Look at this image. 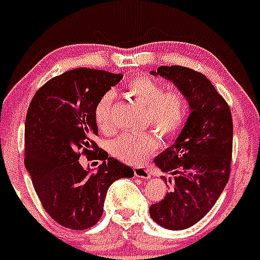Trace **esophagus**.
Returning <instances> with one entry per match:
<instances>
[{
  "instance_id": "1",
  "label": "esophagus",
  "mask_w": 260,
  "mask_h": 260,
  "mask_svg": "<svg viewBox=\"0 0 260 260\" xmlns=\"http://www.w3.org/2000/svg\"><path fill=\"white\" fill-rule=\"evenodd\" d=\"M134 175H135L136 178L145 179V180L150 179V173L146 169H144V168H135V169H134Z\"/></svg>"
}]
</instances>
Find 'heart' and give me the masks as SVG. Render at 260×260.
<instances>
[{"label":"heart","mask_w":260,"mask_h":260,"mask_svg":"<svg viewBox=\"0 0 260 260\" xmlns=\"http://www.w3.org/2000/svg\"><path fill=\"white\" fill-rule=\"evenodd\" d=\"M127 95L144 106V120L162 136H173L181 129L188 114L185 99L174 91L164 92V87L151 77L140 76L126 86ZM114 95L105 93L95 106V120L103 133L112 130ZM157 148V139L150 131L124 133L111 143L110 150L117 159L127 164H140Z\"/></svg>","instance_id":"heart-1"}]
</instances>
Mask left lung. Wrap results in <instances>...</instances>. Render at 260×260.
Segmentation results:
<instances>
[{
	"instance_id": "left-lung-1",
	"label": "left lung",
	"mask_w": 260,
	"mask_h": 260,
	"mask_svg": "<svg viewBox=\"0 0 260 260\" xmlns=\"http://www.w3.org/2000/svg\"><path fill=\"white\" fill-rule=\"evenodd\" d=\"M151 75H160L178 87L190 114L175 143L154 159L160 170L174 175V188L150 207V216L167 229H186L204 218L229 180L232 114L210 80L200 72L160 66Z\"/></svg>"
}]
</instances>
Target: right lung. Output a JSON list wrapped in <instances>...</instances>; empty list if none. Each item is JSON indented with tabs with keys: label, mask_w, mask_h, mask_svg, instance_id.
<instances>
[{
	"label": "right lung",
	"mask_w": 260,
	"mask_h": 260,
	"mask_svg": "<svg viewBox=\"0 0 260 260\" xmlns=\"http://www.w3.org/2000/svg\"><path fill=\"white\" fill-rule=\"evenodd\" d=\"M122 76L85 68L68 71L37 91L27 110L26 170L45 210L69 229L95 225L103 215L109 186L134 176L130 167L109 157L93 141L96 104ZM80 151L103 164L95 172L85 170L78 161Z\"/></svg>",
	"instance_id": "add662e5"
}]
</instances>
